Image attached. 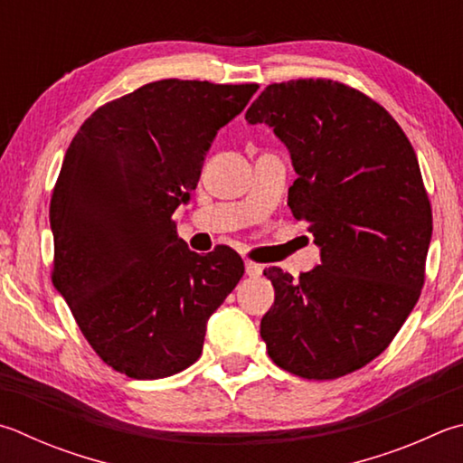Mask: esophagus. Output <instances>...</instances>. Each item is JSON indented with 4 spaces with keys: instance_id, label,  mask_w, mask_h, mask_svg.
<instances>
[{
    "instance_id": "34e87169",
    "label": "esophagus",
    "mask_w": 463,
    "mask_h": 463,
    "mask_svg": "<svg viewBox=\"0 0 463 463\" xmlns=\"http://www.w3.org/2000/svg\"><path fill=\"white\" fill-rule=\"evenodd\" d=\"M245 271H247L249 277H257V275L263 273V265H259V263H255V260L247 259L245 260Z\"/></svg>"
}]
</instances>
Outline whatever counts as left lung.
I'll return each instance as SVG.
<instances>
[{
    "instance_id": "obj_1",
    "label": "left lung",
    "mask_w": 463,
    "mask_h": 463,
    "mask_svg": "<svg viewBox=\"0 0 463 463\" xmlns=\"http://www.w3.org/2000/svg\"><path fill=\"white\" fill-rule=\"evenodd\" d=\"M245 117L288 146V204L322 247L296 281L265 271L267 354L309 381L346 376L389 348L421 296L433 216L415 149L383 105L332 79L273 82Z\"/></svg>"
}]
</instances>
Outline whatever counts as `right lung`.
Segmentation results:
<instances>
[{"label": "right lung", "instance_id": "add662e5", "mask_svg": "<svg viewBox=\"0 0 463 463\" xmlns=\"http://www.w3.org/2000/svg\"><path fill=\"white\" fill-rule=\"evenodd\" d=\"M257 89L149 82L99 107L66 149L50 200L52 283L113 371L151 381L194 364L208 317L245 273L231 247L190 250L172 214Z\"/></svg>", "mask_w": 463, "mask_h": 463}]
</instances>
